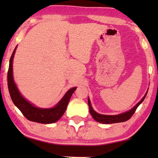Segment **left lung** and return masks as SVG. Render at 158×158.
<instances>
[{
  "label": "left lung",
  "mask_w": 158,
  "mask_h": 158,
  "mask_svg": "<svg viewBox=\"0 0 158 158\" xmlns=\"http://www.w3.org/2000/svg\"><path fill=\"white\" fill-rule=\"evenodd\" d=\"M146 94L143 97V98L141 99L139 102L137 103L136 106L134 107L132 109H131L128 111L126 112V113H123L119 115H103V114H99L97 113L95 110H94L93 108H92L91 104H90V99L88 98V106H89V110L90 113L91 114V116L93 117V118L95 119L97 122H99L100 123H103V124H112V123H122V122H126V121L128 120L131 117L133 116V114H135V112L137 110V107H138L141 103L143 102V101L144 100L145 98L146 97Z\"/></svg>",
  "instance_id": "left-lung-1"
}]
</instances>
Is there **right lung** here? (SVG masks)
Returning a JSON list of instances; mask_svg holds the SVG:
<instances>
[{
    "label": "right lung",
    "mask_w": 158,
    "mask_h": 158,
    "mask_svg": "<svg viewBox=\"0 0 158 158\" xmlns=\"http://www.w3.org/2000/svg\"><path fill=\"white\" fill-rule=\"evenodd\" d=\"M16 48L14 50L10 58L8 73H7V83H8L9 92H10L12 102L21 110L23 115L29 120L35 123H43V124L56 123L64 114L70 97H71L72 94L75 91L77 88H73L69 90L64 96V97L61 99L60 102L58 103L54 108L44 109V108H36V107L32 106L21 96L13 80L12 61H13Z\"/></svg>",
    "instance_id": "right-lung-1"
}]
</instances>
